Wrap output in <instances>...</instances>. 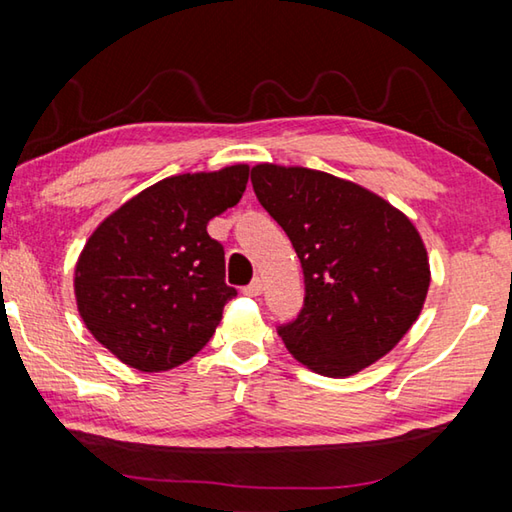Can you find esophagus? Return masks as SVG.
<instances>
[{
  "label": "esophagus",
  "mask_w": 512,
  "mask_h": 512,
  "mask_svg": "<svg viewBox=\"0 0 512 512\" xmlns=\"http://www.w3.org/2000/svg\"><path fill=\"white\" fill-rule=\"evenodd\" d=\"M262 289H264V287H262V280H259V277H255V280L250 282L248 287L241 289V291H244V296H248V298H257L259 293H262Z\"/></svg>",
  "instance_id": "1"
}]
</instances>
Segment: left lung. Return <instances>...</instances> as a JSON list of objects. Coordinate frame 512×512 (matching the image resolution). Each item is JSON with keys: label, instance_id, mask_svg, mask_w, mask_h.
<instances>
[{"label": "left lung", "instance_id": "1", "mask_svg": "<svg viewBox=\"0 0 512 512\" xmlns=\"http://www.w3.org/2000/svg\"><path fill=\"white\" fill-rule=\"evenodd\" d=\"M257 201L282 225L305 273V307L282 325L293 359L318 375H357L418 320L431 268L409 216L352 180L255 164Z\"/></svg>", "mask_w": 512, "mask_h": 512}]
</instances>
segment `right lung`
<instances>
[{
    "label": "right lung",
    "mask_w": 512,
    "mask_h": 512,
    "mask_svg": "<svg viewBox=\"0 0 512 512\" xmlns=\"http://www.w3.org/2000/svg\"><path fill=\"white\" fill-rule=\"evenodd\" d=\"M248 164L180 173L146 187L106 216L74 268L85 327L126 366L162 372L212 339L237 291L207 223L239 203Z\"/></svg>",
    "instance_id": "add662e5"
}]
</instances>
